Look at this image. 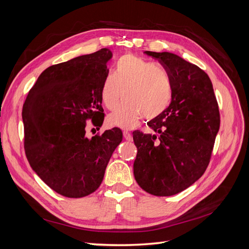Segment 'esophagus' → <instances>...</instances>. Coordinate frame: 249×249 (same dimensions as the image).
Segmentation results:
<instances>
[{
	"instance_id": "obj_1",
	"label": "esophagus",
	"mask_w": 249,
	"mask_h": 249,
	"mask_svg": "<svg viewBox=\"0 0 249 249\" xmlns=\"http://www.w3.org/2000/svg\"><path fill=\"white\" fill-rule=\"evenodd\" d=\"M124 139L127 140V141H132V140H133L132 134H131L130 132H127V131H124Z\"/></svg>"
}]
</instances>
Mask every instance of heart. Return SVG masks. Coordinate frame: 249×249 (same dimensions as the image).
<instances>
[{
  "instance_id": "obj_1",
  "label": "heart",
  "mask_w": 249,
  "mask_h": 249,
  "mask_svg": "<svg viewBox=\"0 0 249 249\" xmlns=\"http://www.w3.org/2000/svg\"><path fill=\"white\" fill-rule=\"evenodd\" d=\"M118 109L109 115V124L132 129L139 120L154 119L166 110L173 99V80L161 65L134 55L120 57L114 72L103 80L101 97L108 110Z\"/></svg>"
}]
</instances>
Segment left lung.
<instances>
[{
	"label": "left lung",
	"mask_w": 249,
	"mask_h": 249,
	"mask_svg": "<svg viewBox=\"0 0 249 249\" xmlns=\"http://www.w3.org/2000/svg\"><path fill=\"white\" fill-rule=\"evenodd\" d=\"M159 60L173 80V99L148 125L155 134L134 132V177L143 190L170 196L194 184L206 171L220 115L212 82L198 66L168 52H144Z\"/></svg>",
	"instance_id": "8db88e82"
}]
</instances>
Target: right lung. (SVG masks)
<instances>
[{
    "label": "right lung",
    "mask_w": 249,
    "mask_h": 249,
    "mask_svg": "<svg viewBox=\"0 0 249 249\" xmlns=\"http://www.w3.org/2000/svg\"><path fill=\"white\" fill-rule=\"evenodd\" d=\"M111 58L105 48L48 67L22 107L27 159L36 175L65 197L94 192L123 140L118 127L86 137L88 119L97 126L104 122L101 88Z\"/></svg>",
    "instance_id": "right-lung-1"
}]
</instances>
